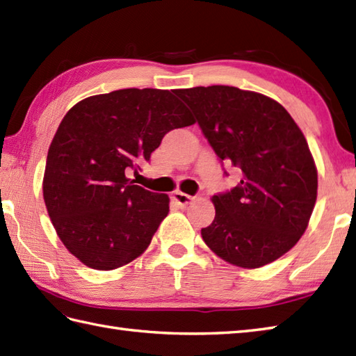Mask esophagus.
Listing matches in <instances>:
<instances>
[{"label":"esophagus","instance_id":"1","mask_svg":"<svg viewBox=\"0 0 356 356\" xmlns=\"http://www.w3.org/2000/svg\"><path fill=\"white\" fill-rule=\"evenodd\" d=\"M172 200H175L180 208H185V206H188L189 203H191L194 198L191 197V195H188V194H185V193H180V191H177V193H175L172 194Z\"/></svg>","mask_w":356,"mask_h":356}]
</instances>
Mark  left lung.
Wrapping results in <instances>:
<instances>
[{
  "label": "left lung",
  "mask_w": 356,
  "mask_h": 356,
  "mask_svg": "<svg viewBox=\"0 0 356 356\" xmlns=\"http://www.w3.org/2000/svg\"><path fill=\"white\" fill-rule=\"evenodd\" d=\"M220 161L243 172L212 197L206 245L229 264L259 268L299 241L317 200V168L302 130L284 106L234 86L176 89ZM227 175V172H226Z\"/></svg>",
  "instance_id": "1"
}]
</instances>
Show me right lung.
Here are the masks:
<instances>
[{
	"label": "right lung",
	"mask_w": 356,
	"mask_h": 356,
	"mask_svg": "<svg viewBox=\"0 0 356 356\" xmlns=\"http://www.w3.org/2000/svg\"><path fill=\"white\" fill-rule=\"evenodd\" d=\"M194 118L170 90L120 89L88 97L65 115L48 148L44 200L60 241L94 270L136 259L168 216L167 194L127 179L162 138Z\"/></svg>",
	"instance_id": "1"
}]
</instances>
